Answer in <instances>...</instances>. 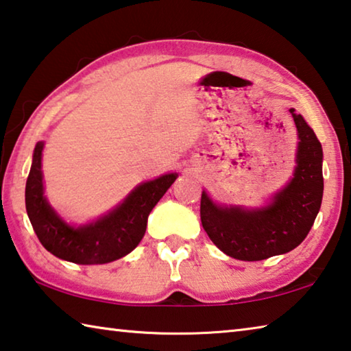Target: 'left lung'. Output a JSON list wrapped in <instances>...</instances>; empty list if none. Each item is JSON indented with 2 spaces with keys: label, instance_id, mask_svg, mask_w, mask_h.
<instances>
[{
  "label": "left lung",
  "instance_id": "obj_1",
  "mask_svg": "<svg viewBox=\"0 0 351 351\" xmlns=\"http://www.w3.org/2000/svg\"><path fill=\"white\" fill-rule=\"evenodd\" d=\"M299 136L291 181L258 209L218 206L203 192L201 223L219 251L229 257L258 261L293 251L305 240L324 195L322 145L305 119L289 110Z\"/></svg>",
  "mask_w": 351,
  "mask_h": 351
}]
</instances>
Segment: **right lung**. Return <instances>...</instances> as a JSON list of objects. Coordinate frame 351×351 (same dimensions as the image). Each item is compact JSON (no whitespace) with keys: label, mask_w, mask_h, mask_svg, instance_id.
Masks as SVG:
<instances>
[{"label":"right lung","mask_w":351,"mask_h":351,"mask_svg":"<svg viewBox=\"0 0 351 351\" xmlns=\"http://www.w3.org/2000/svg\"><path fill=\"white\" fill-rule=\"evenodd\" d=\"M37 142L26 181V210L38 240L56 257L77 265H104L125 257L139 245L147 218L178 178L167 173L139 184L121 204L93 223L75 228L57 215L45 197L41 152Z\"/></svg>","instance_id":"1"}]
</instances>
